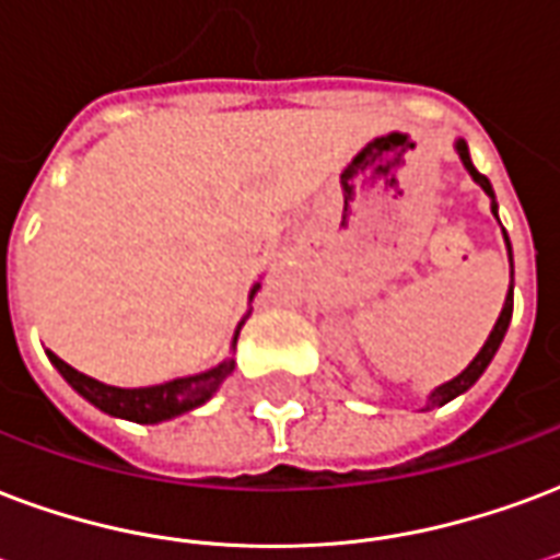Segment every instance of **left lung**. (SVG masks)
Masks as SVG:
<instances>
[{"mask_svg":"<svg viewBox=\"0 0 560 560\" xmlns=\"http://www.w3.org/2000/svg\"><path fill=\"white\" fill-rule=\"evenodd\" d=\"M457 153H460V159H464L466 171L472 174L475 183L481 185L487 195L493 197V185H490V179H487V176L472 165V159H469V150H466V141H457ZM490 209H493V215H495V200L490 203ZM504 242H508V233H504ZM508 256H511V242H508ZM511 271H514V256H511ZM511 313H514V285H511V292H508V298H504L502 315H499V322H495V327L490 330V336H487L485 348L478 351V357H475L472 363L466 365L464 372H460L455 381H448V384L436 386L434 393H431V398H428V410H431V407L448 405L452 398H457L460 393H466V389H469V386H472L478 377L485 375V369L490 365V360H493L495 351H499V345H502L504 330H508V325H511Z\"/></svg>","mask_w":560,"mask_h":560,"instance_id":"left-lung-1","label":"left lung"}]
</instances>
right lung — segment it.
I'll return each mask as SVG.
<instances>
[{
    "label": "right lung",
    "mask_w": 560,
    "mask_h": 560,
    "mask_svg": "<svg viewBox=\"0 0 560 560\" xmlns=\"http://www.w3.org/2000/svg\"><path fill=\"white\" fill-rule=\"evenodd\" d=\"M256 292V289H254ZM242 330V325H238ZM238 330H235V339H238ZM49 360L56 363V369L65 375V381L73 386L75 393L88 398L91 405L100 407L103 413L120 416V419H129V422L138 424H155L165 422V419H174L179 413H188L195 410L215 393L218 386L224 384L226 375H233V360H226L212 372H203V375L195 377H176L171 384L159 386H141V389H117V386H105L94 377L75 372L73 365H67L61 357H56L52 351H46Z\"/></svg>",
    "instance_id": "right-lung-1"
}]
</instances>
